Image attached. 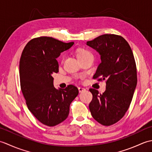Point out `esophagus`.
<instances>
[{
    "instance_id": "34e87169",
    "label": "esophagus",
    "mask_w": 152,
    "mask_h": 152,
    "mask_svg": "<svg viewBox=\"0 0 152 152\" xmlns=\"http://www.w3.org/2000/svg\"><path fill=\"white\" fill-rule=\"evenodd\" d=\"M78 90H79V92L80 93H82L83 91H86V89L84 88H82V87H79L78 88Z\"/></svg>"
}]
</instances>
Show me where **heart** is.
Returning a JSON list of instances; mask_svg holds the SVG:
<instances>
[{
	"instance_id": "1",
	"label": "heart",
	"mask_w": 152,
	"mask_h": 152,
	"mask_svg": "<svg viewBox=\"0 0 152 152\" xmlns=\"http://www.w3.org/2000/svg\"><path fill=\"white\" fill-rule=\"evenodd\" d=\"M76 56L78 57L79 61L82 59H84V58L88 57L89 56H91L92 55L90 51H89L88 50H87L86 49H83V48H79V49L76 50Z\"/></svg>"
}]
</instances>
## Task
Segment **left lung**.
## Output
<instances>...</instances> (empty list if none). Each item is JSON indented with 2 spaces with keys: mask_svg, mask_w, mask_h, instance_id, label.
<instances>
[{
  "mask_svg": "<svg viewBox=\"0 0 152 152\" xmlns=\"http://www.w3.org/2000/svg\"><path fill=\"white\" fill-rule=\"evenodd\" d=\"M87 45L101 56L93 78L106 80V91L99 94L89 89L93 99L89 105L95 120L105 126L112 125L124 117L129 108L137 83L136 63L129 44L116 34L101 35L87 42Z\"/></svg>",
  "mask_w": 152,
  "mask_h": 152,
  "instance_id": "left-lung-1",
  "label": "left lung"
}]
</instances>
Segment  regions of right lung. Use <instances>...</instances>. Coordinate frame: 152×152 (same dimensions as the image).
I'll return each instance as SVG.
<instances>
[{"mask_svg": "<svg viewBox=\"0 0 152 152\" xmlns=\"http://www.w3.org/2000/svg\"><path fill=\"white\" fill-rule=\"evenodd\" d=\"M74 42L53 38H33L24 48L19 61L21 89L30 112L44 125L53 127L65 120L70 103L78 95L76 86H53V74L59 72L57 58Z\"/></svg>", "mask_w": 152, "mask_h": 152, "instance_id": "obj_1", "label": "right lung"}]
</instances>
